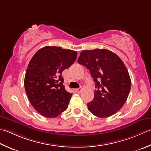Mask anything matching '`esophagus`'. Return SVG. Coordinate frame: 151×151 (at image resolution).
Instances as JSON below:
<instances>
[{"label":"esophagus","mask_w":151,"mask_h":151,"mask_svg":"<svg viewBox=\"0 0 151 151\" xmlns=\"http://www.w3.org/2000/svg\"><path fill=\"white\" fill-rule=\"evenodd\" d=\"M76 92L77 93H80L82 91V88H78V89H76Z\"/></svg>","instance_id":"1"}]
</instances>
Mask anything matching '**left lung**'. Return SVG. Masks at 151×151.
Returning <instances> with one entry per match:
<instances>
[{
    "instance_id": "8db88e82",
    "label": "left lung",
    "mask_w": 151,
    "mask_h": 151,
    "mask_svg": "<svg viewBox=\"0 0 151 151\" xmlns=\"http://www.w3.org/2000/svg\"><path fill=\"white\" fill-rule=\"evenodd\" d=\"M78 63L89 69L96 84L94 98L88 110L95 116L107 118L120 110L131 89V79L124 63L107 49L84 50Z\"/></svg>"
}]
</instances>
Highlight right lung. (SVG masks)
Segmentation results:
<instances>
[{
    "mask_svg": "<svg viewBox=\"0 0 151 151\" xmlns=\"http://www.w3.org/2000/svg\"><path fill=\"white\" fill-rule=\"evenodd\" d=\"M77 52L61 47L45 46L32 56L27 69L24 86L32 107L47 118L66 110L73 94L63 86L62 72L75 61Z\"/></svg>",
    "mask_w": 151,
    "mask_h": 151,
    "instance_id": "obj_1",
    "label": "right lung"
}]
</instances>
